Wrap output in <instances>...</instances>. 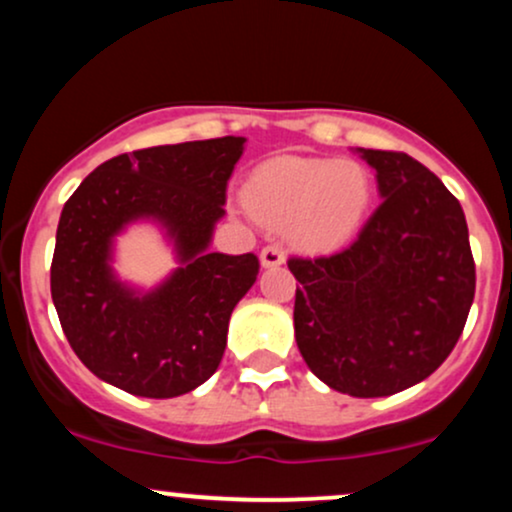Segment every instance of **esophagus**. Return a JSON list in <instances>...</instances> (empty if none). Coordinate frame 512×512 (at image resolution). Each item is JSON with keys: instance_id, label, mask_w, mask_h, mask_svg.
Returning a JSON list of instances; mask_svg holds the SVG:
<instances>
[{"instance_id": "esophagus-1", "label": "esophagus", "mask_w": 512, "mask_h": 512, "mask_svg": "<svg viewBox=\"0 0 512 512\" xmlns=\"http://www.w3.org/2000/svg\"><path fill=\"white\" fill-rule=\"evenodd\" d=\"M260 262L262 267H279V264H284V250L279 245H267L260 252Z\"/></svg>"}]
</instances>
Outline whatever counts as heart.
I'll use <instances>...</instances> for the list:
<instances>
[{"instance_id": "heart-1", "label": "heart", "mask_w": 512, "mask_h": 512, "mask_svg": "<svg viewBox=\"0 0 512 512\" xmlns=\"http://www.w3.org/2000/svg\"><path fill=\"white\" fill-rule=\"evenodd\" d=\"M243 202L257 221L286 226L296 248L327 252L366 221L373 178L356 161L276 156L248 175Z\"/></svg>"}]
</instances>
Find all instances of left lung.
<instances>
[{
  "label": "left lung",
  "mask_w": 512,
  "mask_h": 512,
  "mask_svg": "<svg viewBox=\"0 0 512 512\" xmlns=\"http://www.w3.org/2000/svg\"><path fill=\"white\" fill-rule=\"evenodd\" d=\"M375 170L380 207L349 248L291 257L293 327L303 361L332 390L387 397L436 370L474 301L464 211L416 158L356 149Z\"/></svg>",
  "instance_id": "8db88e82"
}]
</instances>
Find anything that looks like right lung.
I'll use <instances>...</instances> for the list:
<instances>
[{
	"instance_id": "add662e5",
	"label": "right lung",
	"mask_w": 512,
	"mask_h": 512,
	"mask_svg": "<svg viewBox=\"0 0 512 512\" xmlns=\"http://www.w3.org/2000/svg\"><path fill=\"white\" fill-rule=\"evenodd\" d=\"M245 137L151 146L93 170L64 204L50 291L74 354L137 397L168 399L207 383L226 351L228 320L255 284L252 252H209ZM156 222L179 267L156 290L116 279L114 238Z\"/></svg>"
}]
</instances>
